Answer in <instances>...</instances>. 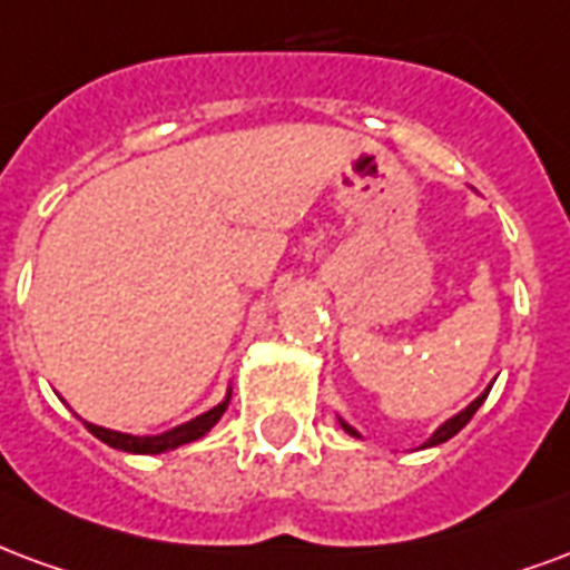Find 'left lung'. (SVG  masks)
Masks as SVG:
<instances>
[{
  "label": "left lung",
  "instance_id": "1",
  "mask_svg": "<svg viewBox=\"0 0 570 570\" xmlns=\"http://www.w3.org/2000/svg\"><path fill=\"white\" fill-rule=\"evenodd\" d=\"M487 395H489V390L483 392V395H480V399H474V402L468 404V407H465V411H462V414H456V416H453V420H446V423L441 425V429H438L435 435H432V438H429V441H425V446L444 444L446 438H453V435H456V432H459V429H465L468 420H471V416L478 414V407H480V404L487 402ZM341 425H344V429H347L350 435H356V438H360V432H353V429H350L347 423H341Z\"/></svg>",
  "mask_w": 570,
  "mask_h": 570
}]
</instances>
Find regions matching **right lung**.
<instances>
[{
    "mask_svg": "<svg viewBox=\"0 0 570 570\" xmlns=\"http://www.w3.org/2000/svg\"><path fill=\"white\" fill-rule=\"evenodd\" d=\"M226 404H229V399L223 404H217V407H210L208 414L196 416V420H189V423L184 425H175V429H168L163 435H124V432H111V429H102V425H83L108 446H117V450H126V453H145V456H154V453H166V450H175V446L189 444V441H199L202 435H208L210 429H214V423H217L223 416V411H226Z\"/></svg>",
    "mask_w": 570,
    "mask_h": 570,
    "instance_id": "right-lung-1",
    "label": "right lung"
}]
</instances>
